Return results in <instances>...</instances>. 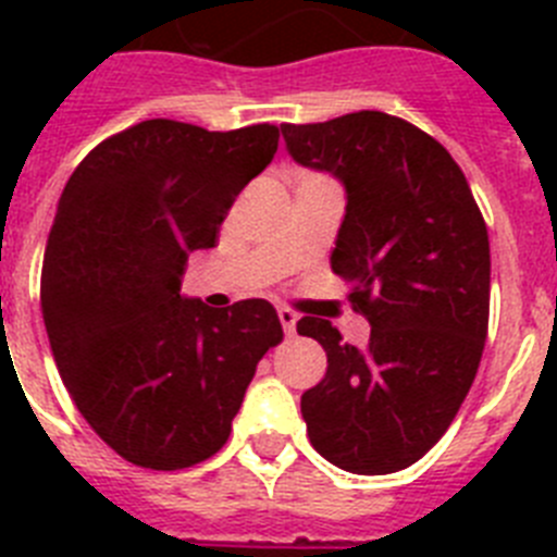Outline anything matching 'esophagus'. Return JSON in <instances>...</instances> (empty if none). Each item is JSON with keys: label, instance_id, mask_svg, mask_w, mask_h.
<instances>
[{"label": "esophagus", "instance_id": "1", "mask_svg": "<svg viewBox=\"0 0 557 557\" xmlns=\"http://www.w3.org/2000/svg\"><path fill=\"white\" fill-rule=\"evenodd\" d=\"M278 321H282L284 334H289V337H293L295 323H298V314H295L293 309H287V307H278Z\"/></svg>", "mask_w": 557, "mask_h": 557}]
</instances>
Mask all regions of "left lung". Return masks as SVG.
Listing matches in <instances>:
<instances>
[{
  "label": "left lung",
  "instance_id": "left-lung-1",
  "mask_svg": "<svg viewBox=\"0 0 557 557\" xmlns=\"http://www.w3.org/2000/svg\"><path fill=\"white\" fill-rule=\"evenodd\" d=\"M287 150L346 186L332 270L371 323L366 348L301 318L329 359L301 396L318 455L351 474H393L426 455L480 368L491 301L488 228L441 141L382 111L282 125Z\"/></svg>",
  "mask_w": 557,
  "mask_h": 557
}]
</instances>
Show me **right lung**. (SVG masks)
Returning <instances> with one entry per match:
<instances>
[{"mask_svg": "<svg viewBox=\"0 0 557 557\" xmlns=\"http://www.w3.org/2000/svg\"><path fill=\"white\" fill-rule=\"evenodd\" d=\"M275 150V125L147 120L66 181L44 250V326L81 416L133 466L189 469L223 449L259 359L282 343L262 298L211 309L181 295L189 253L214 248Z\"/></svg>", "mask_w": 557, "mask_h": 557, "instance_id": "add662e5", "label": "right lung"}]
</instances>
